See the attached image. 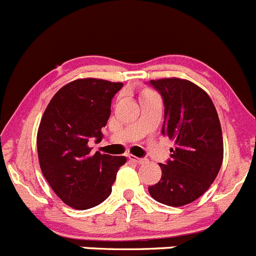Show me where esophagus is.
<instances>
[{
    "label": "esophagus",
    "mask_w": 256,
    "mask_h": 256,
    "mask_svg": "<svg viewBox=\"0 0 256 256\" xmlns=\"http://www.w3.org/2000/svg\"><path fill=\"white\" fill-rule=\"evenodd\" d=\"M128 158L132 161H135V162L138 164H146L148 162V158H136V156L134 155H128Z\"/></svg>",
    "instance_id": "1"
}]
</instances>
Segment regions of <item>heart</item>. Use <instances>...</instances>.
Here are the masks:
<instances>
[{
	"mask_svg": "<svg viewBox=\"0 0 256 256\" xmlns=\"http://www.w3.org/2000/svg\"><path fill=\"white\" fill-rule=\"evenodd\" d=\"M146 91H148V90H146Z\"/></svg>",
	"mask_w": 256,
	"mask_h": 256,
	"instance_id": "b5f03b06",
	"label": "heart"
}]
</instances>
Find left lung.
<instances>
[{
	"label": "left lung",
	"mask_w": 256,
	"mask_h": 256,
	"mask_svg": "<svg viewBox=\"0 0 256 256\" xmlns=\"http://www.w3.org/2000/svg\"><path fill=\"white\" fill-rule=\"evenodd\" d=\"M150 84L165 105L161 134L175 146L168 164H158L161 178L148 186V192L161 204L184 206L199 199L219 174L224 158L222 125L210 96L194 82L168 78Z\"/></svg>",
	"instance_id": "1"
}]
</instances>
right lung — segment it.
I'll list each match as a JSON object with an SVG mask.
<instances>
[{
	"label": "right lung",
	"instance_id": "1",
	"mask_svg": "<svg viewBox=\"0 0 256 256\" xmlns=\"http://www.w3.org/2000/svg\"><path fill=\"white\" fill-rule=\"evenodd\" d=\"M124 86L101 78H78L54 95L37 130L42 174L68 206L86 210L111 194L125 156L91 154L90 138L101 141L111 114V100Z\"/></svg>",
	"mask_w": 256,
	"mask_h": 256
}]
</instances>
